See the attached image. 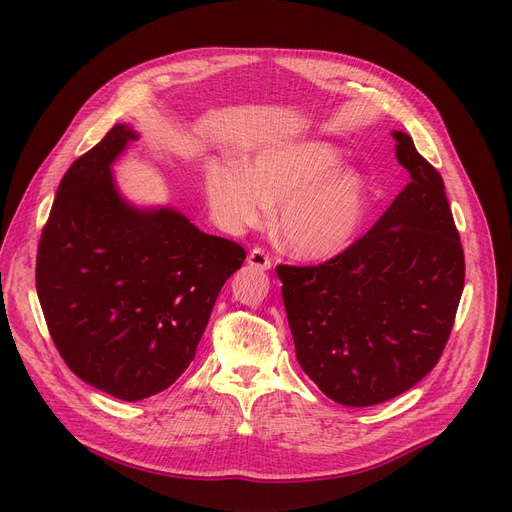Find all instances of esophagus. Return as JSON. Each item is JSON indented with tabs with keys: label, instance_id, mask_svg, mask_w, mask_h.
<instances>
[{
	"label": "esophagus",
	"instance_id": "esophagus-1",
	"mask_svg": "<svg viewBox=\"0 0 512 512\" xmlns=\"http://www.w3.org/2000/svg\"><path fill=\"white\" fill-rule=\"evenodd\" d=\"M247 263L255 270H272V259L263 249H253L247 257Z\"/></svg>",
	"mask_w": 512,
	"mask_h": 512
}]
</instances>
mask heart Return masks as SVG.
<instances>
[{
  "instance_id": "b5f03b06",
  "label": "heart",
  "mask_w": 512,
  "mask_h": 512,
  "mask_svg": "<svg viewBox=\"0 0 512 512\" xmlns=\"http://www.w3.org/2000/svg\"><path fill=\"white\" fill-rule=\"evenodd\" d=\"M344 166L342 149L305 139L263 147L251 168L211 166L205 195L213 220L230 234L270 222L284 249L303 261H328L351 247L369 209V184Z\"/></svg>"
}]
</instances>
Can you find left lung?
<instances>
[{
  "label": "left lung",
  "mask_w": 512,
  "mask_h": 512,
  "mask_svg": "<svg viewBox=\"0 0 512 512\" xmlns=\"http://www.w3.org/2000/svg\"><path fill=\"white\" fill-rule=\"evenodd\" d=\"M411 182L373 228L338 257L278 265L303 371L344 407L390 400L432 371L465 286V255L444 180L394 130Z\"/></svg>",
  "instance_id": "left-lung-1"
}]
</instances>
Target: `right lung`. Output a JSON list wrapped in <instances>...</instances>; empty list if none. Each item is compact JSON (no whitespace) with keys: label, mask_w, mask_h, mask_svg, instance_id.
<instances>
[{"label":"right lung","mask_w":512,"mask_h":512,"mask_svg":"<svg viewBox=\"0 0 512 512\" xmlns=\"http://www.w3.org/2000/svg\"><path fill=\"white\" fill-rule=\"evenodd\" d=\"M137 139L116 124L74 161L37 253L39 303L62 359L128 402L170 388L191 365L215 299L247 257L174 207L124 199L112 166Z\"/></svg>","instance_id":"obj_1"}]
</instances>
